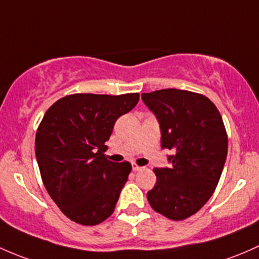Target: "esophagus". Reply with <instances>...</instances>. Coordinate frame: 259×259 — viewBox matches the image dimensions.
I'll return each mask as SVG.
<instances>
[{"label": "esophagus", "mask_w": 259, "mask_h": 259, "mask_svg": "<svg viewBox=\"0 0 259 259\" xmlns=\"http://www.w3.org/2000/svg\"><path fill=\"white\" fill-rule=\"evenodd\" d=\"M143 168H145V167H141V166H138V164H136V163L132 164V169L135 170V172H137V170H142Z\"/></svg>", "instance_id": "obj_1"}]
</instances>
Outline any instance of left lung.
Returning a JSON list of instances; mask_svg holds the SVG:
<instances>
[{
	"mask_svg": "<svg viewBox=\"0 0 259 259\" xmlns=\"http://www.w3.org/2000/svg\"><path fill=\"white\" fill-rule=\"evenodd\" d=\"M161 126V146L173 152L169 168H154L147 199L156 212L182 221L198 212L218 185L228 137L214 103L201 93L166 89L142 93Z\"/></svg>",
	"mask_w": 259,
	"mask_h": 259,
	"instance_id": "left-lung-1",
	"label": "left lung"
}]
</instances>
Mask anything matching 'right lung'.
Instances as JSON below:
<instances>
[{
  "label": "right lung",
  "mask_w": 259,
  "mask_h": 259,
  "mask_svg": "<svg viewBox=\"0 0 259 259\" xmlns=\"http://www.w3.org/2000/svg\"><path fill=\"white\" fill-rule=\"evenodd\" d=\"M138 100V93H74L45 113L34 141L37 163L51 198L73 222L96 226L113 213L132 166L108 161L105 142Z\"/></svg>",
  "instance_id": "1"
}]
</instances>
